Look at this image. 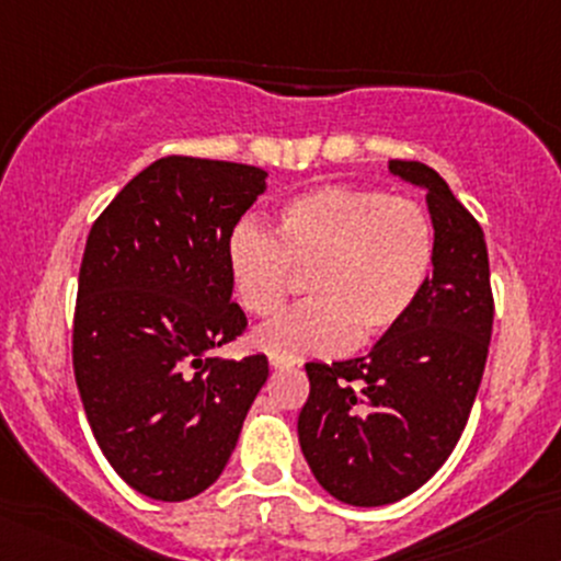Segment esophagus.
Here are the masks:
<instances>
[{"instance_id":"obj_1","label":"esophagus","mask_w":561,"mask_h":561,"mask_svg":"<svg viewBox=\"0 0 561 561\" xmlns=\"http://www.w3.org/2000/svg\"><path fill=\"white\" fill-rule=\"evenodd\" d=\"M268 365L274 367V370H285V367H293L295 362L293 359H285V356H274V354H271L268 356Z\"/></svg>"}]
</instances>
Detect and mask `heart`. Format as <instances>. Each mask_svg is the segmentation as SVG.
<instances>
[{"mask_svg": "<svg viewBox=\"0 0 561 561\" xmlns=\"http://www.w3.org/2000/svg\"><path fill=\"white\" fill-rule=\"evenodd\" d=\"M434 226L417 202L359 186L293 196L276 237L257 220L233 226L226 266L244 311L274 317L311 274L313 298L255 332V346L285 359L367 346L410 317L434 271Z\"/></svg>", "mask_w": 561, "mask_h": 561, "instance_id": "obj_1", "label": "heart"}]
</instances>
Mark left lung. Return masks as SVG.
I'll use <instances>...</instances> for the list:
<instances>
[{"mask_svg":"<svg viewBox=\"0 0 561 561\" xmlns=\"http://www.w3.org/2000/svg\"><path fill=\"white\" fill-rule=\"evenodd\" d=\"M389 170L426 188L434 271L415 309L356 359L309 362L300 450L317 482L348 506H386L428 482L463 434L492 335L482 226L428 164Z\"/></svg>","mask_w":561,"mask_h":561,"instance_id":"8db88e82","label":"left lung"}]
</instances>
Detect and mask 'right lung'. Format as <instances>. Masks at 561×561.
<instances>
[{
  "mask_svg": "<svg viewBox=\"0 0 561 561\" xmlns=\"http://www.w3.org/2000/svg\"><path fill=\"white\" fill-rule=\"evenodd\" d=\"M266 170L164 157L92 224L73 311V378L111 469L153 501H188L229 463L268 378L263 354L218 359L248 317L226 242Z\"/></svg>",
  "mask_w": 561,
  "mask_h": 561,
  "instance_id": "right-lung-1",
  "label": "right lung"
}]
</instances>
